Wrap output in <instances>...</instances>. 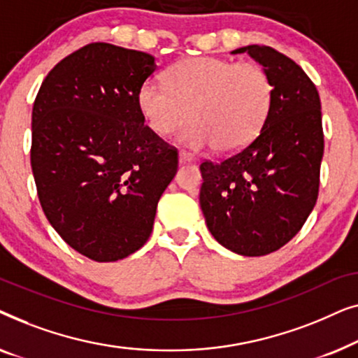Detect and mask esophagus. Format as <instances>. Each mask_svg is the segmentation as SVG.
I'll return each mask as SVG.
<instances>
[{
  "label": "esophagus",
  "mask_w": 358,
  "mask_h": 358,
  "mask_svg": "<svg viewBox=\"0 0 358 358\" xmlns=\"http://www.w3.org/2000/svg\"><path fill=\"white\" fill-rule=\"evenodd\" d=\"M178 158H179V164H185V163H194V156H192V155H189V153H185V151H180Z\"/></svg>",
  "instance_id": "1"
}]
</instances>
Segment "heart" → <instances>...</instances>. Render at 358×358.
Listing matches in <instances>:
<instances>
[{
  "label": "heart",
  "mask_w": 358,
  "mask_h": 358,
  "mask_svg": "<svg viewBox=\"0 0 358 358\" xmlns=\"http://www.w3.org/2000/svg\"><path fill=\"white\" fill-rule=\"evenodd\" d=\"M271 75L257 63L215 57L184 58L166 71V85L145 81L136 104L153 134L168 136L192 122L180 141L192 150L233 155L261 134L273 106Z\"/></svg>",
  "instance_id": "1"
}]
</instances>
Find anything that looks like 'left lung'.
Returning <instances> with one entry per match:
<instances>
[{
    "label": "left lung",
    "mask_w": 358,
    "mask_h": 358,
    "mask_svg": "<svg viewBox=\"0 0 358 358\" xmlns=\"http://www.w3.org/2000/svg\"><path fill=\"white\" fill-rule=\"evenodd\" d=\"M266 68L273 106L256 140L220 163L200 164V208L208 231L239 256H266L300 231L316 205L324 153L321 101L295 62L271 47L244 53Z\"/></svg>",
    "instance_id": "left-lung-1"
}]
</instances>
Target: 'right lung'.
<instances>
[{
	"label": "right lung",
	"instance_id": "right-lung-1",
	"mask_svg": "<svg viewBox=\"0 0 358 358\" xmlns=\"http://www.w3.org/2000/svg\"><path fill=\"white\" fill-rule=\"evenodd\" d=\"M155 57L90 43L43 80L32 109L31 166L48 223L96 262L148 241L156 205L178 171V151L153 134L136 104Z\"/></svg>",
	"mask_w": 358,
	"mask_h": 358
}]
</instances>
